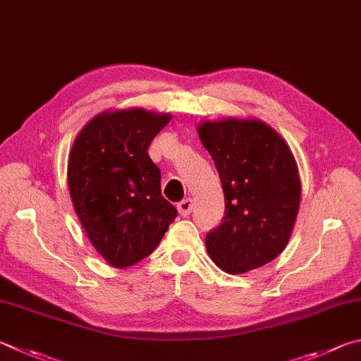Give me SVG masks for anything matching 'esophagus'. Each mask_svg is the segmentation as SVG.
<instances>
[{
  "instance_id": "34e87169",
  "label": "esophagus",
  "mask_w": 361,
  "mask_h": 361,
  "mask_svg": "<svg viewBox=\"0 0 361 361\" xmlns=\"http://www.w3.org/2000/svg\"><path fill=\"white\" fill-rule=\"evenodd\" d=\"M176 207H178V212L181 216H189L194 209V202H192V199H185V200L178 202V205Z\"/></svg>"
}]
</instances>
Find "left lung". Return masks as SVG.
Segmentation results:
<instances>
[{"mask_svg":"<svg viewBox=\"0 0 361 361\" xmlns=\"http://www.w3.org/2000/svg\"><path fill=\"white\" fill-rule=\"evenodd\" d=\"M214 161L226 212L205 245L221 270L246 273L284 251L297 219L301 185L287 143L259 120L205 121L197 128Z\"/></svg>","mask_w":361,"mask_h":361,"instance_id":"1","label":"left lung"}]
</instances>
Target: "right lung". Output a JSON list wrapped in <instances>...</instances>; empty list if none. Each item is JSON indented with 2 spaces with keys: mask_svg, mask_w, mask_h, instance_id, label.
Masks as SVG:
<instances>
[{
  "mask_svg": "<svg viewBox=\"0 0 361 361\" xmlns=\"http://www.w3.org/2000/svg\"><path fill=\"white\" fill-rule=\"evenodd\" d=\"M170 115L143 109L94 116L72 145L68 185L91 245L126 268L152 254L178 216L161 194V170L148 147Z\"/></svg>",
  "mask_w": 361,
  "mask_h": 361,
  "instance_id": "obj_1",
  "label": "right lung"
}]
</instances>
